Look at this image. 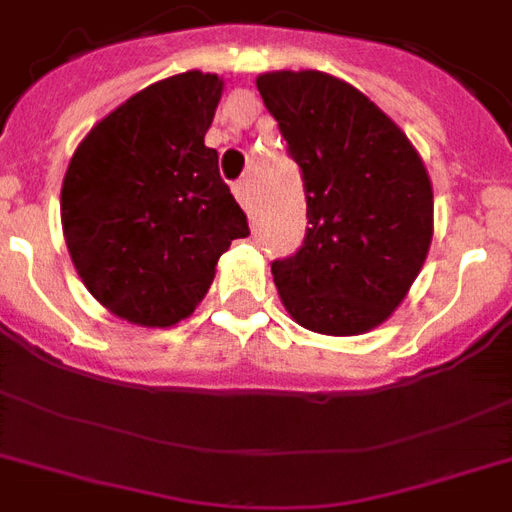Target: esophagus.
I'll use <instances>...</instances> for the list:
<instances>
[{"mask_svg": "<svg viewBox=\"0 0 512 512\" xmlns=\"http://www.w3.org/2000/svg\"><path fill=\"white\" fill-rule=\"evenodd\" d=\"M233 196L239 199V204L247 212H252V188H249V180H239V183H233Z\"/></svg>", "mask_w": 512, "mask_h": 512, "instance_id": "1", "label": "esophagus"}]
</instances>
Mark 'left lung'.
I'll return each mask as SVG.
<instances>
[{"label":"left lung","mask_w":512,"mask_h":512,"mask_svg":"<svg viewBox=\"0 0 512 512\" xmlns=\"http://www.w3.org/2000/svg\"><path fill=\"white\" fill-rule=\"evenodd\" d=\"M303 172V247L273 260L300 327L350 337L380 327L417 279L433 239V185L398 124L364 92L321 71L257 76Z\"/></svg>","instance_id":"obj_1"}]
</instances>
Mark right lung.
<instances>
[{"label":"right lung","mask_w":512,"mask_h":512,"mask_svg":"<svg viewBox=\"0 0 512 512\" xmlns=\"http://www.w3.org/2000/svg\"><path fill=\"white\" fill-rule=\"evenodd\" d=\"M223 95L217 74L151 84L100 119L71 156L60 220L84 287L140 327H172L207 295L244 209L204 146Z\"/></svg>","instance_id":"right-lung-1"}]
</instances>
